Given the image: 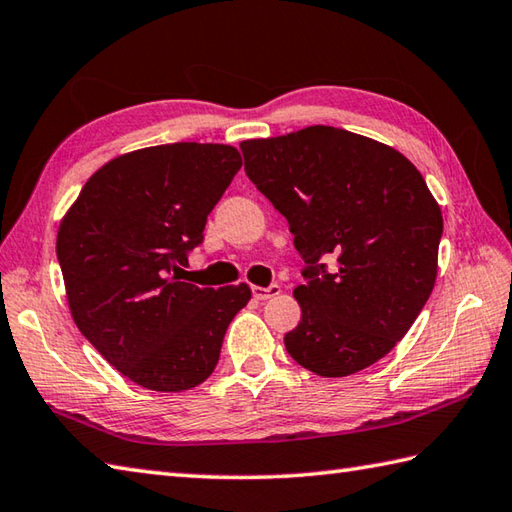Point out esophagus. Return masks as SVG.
Segmentation results:
<instances>
[{
	"label": "esophagus",
	"mask_w": 512,
	"mask_h": 512,
	"mask_svg": "<svg viewBox=\"0 0 512 512\" xmlns=\"http://www.w3.org/2000/svg\"><path fill=\"white\" fill-rule=\"evenodd\" d=\"M256 300H269L280 294V285H269V287H252Z\"/></svg>",
	"instance_id": "esophagus-1"
}]
</instances>
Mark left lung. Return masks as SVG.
<instances>
[{
    "instance_id": "1",
    "label": "left lung",
    "mask_w": 512,
    "mask_h": 512,
    "mask_svg": "<svg viewBox=\"0 0 512 512\" xmlns=\"http://www.w3.org/2000/svg\"><path fill=\"white\" fill-rule=\"evenodd\" d=\"M241 150L249 181L287 218L305 260L287 353L325 378L371 367L435 285L442 212L422 174L389 145L329 125Z\"/></svg>"
}]
</instances>
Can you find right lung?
<instances>
[{"mask_svg":"<svg viewBox=\"0 0 512 512\" xmlns=\"http://www.w3.org/2000/svg\"><path fill=\"white\" fill-rule=\"evenodd\" d=\"M241 154L232 145L170 143L103 165L57 234V258L79 331L125 378L187 391L210 378L252 289L176 278L221 201Z\"/></svg>","mask_w":512,"mask_h":512,"instance_id":"obj_1","label":"right lung"}]
</instances>
